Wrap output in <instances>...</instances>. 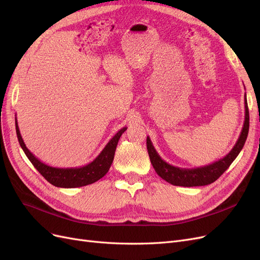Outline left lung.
Segmentation results:
<instances>
[{
  "mask_svg": "<svg viewBox=\"0 0 260 260\" xmlns=\"http://www.w3.org/2000/svg\"><path fill=\"white\" fill-rule=\"evenodd\" d=\"M244 107H245V117L243 127L241 131L240 136L237 140L236 144L232 151L224 156L218 161H214L210 165L200 167V168H178L174 167L170 164L166 162L159 156L154 148V145L148 136L146 138V148H148L150 160L155 169L156 173L159 175L166 182L170 183L174 186H183V187H197V186H205L209 185L216 180L228 170V168L232 165V162L236 159V157L239 155L245 143L247 134H249L250 127V116L249 108H247L246 94L244 95Z\"/></svg>",
  "mask_w": 260,
  "mask_h": 260,
  "instance_id": "8db88e82",
  "label": "left lung"
}]
</instances>
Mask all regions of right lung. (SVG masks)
Masks as SVG:
<instances>
[{"instance_id":"right-lung-1","label":"right lung","mask_w":260,"mask_h":260,"mask_svg":"<svg viewBox=\"0 0 260 260\" xmlns=\"http://www.w3.org/2000/svg\"><path fill=\"white\" fill-rule=\"evenodd\" d=\"M126 129V126L121 128L115 136L109 140V142L105 145V148L98 155L95 159L92 160L91 162H89L88 165L76 168H56L48 166L40 161L38 158L26 148V145L20 134L16 118L17 137L22 150L24 151L25 155L27 156L32 166L37 169L38 172L46 178L50 184H52L55 187L60 188L83 187L93 184L96 180L102 178L108 172L112 160H114L118 141L122 136V134Z\"/></svg>"}]
</instances>
